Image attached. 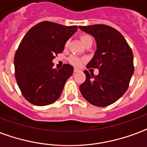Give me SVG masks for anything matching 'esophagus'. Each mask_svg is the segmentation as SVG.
Here are the masks:
<instances>
[{
	"mask_svg": "<svg viewBox=\"0 0 147 147\" xmlns=\"http://www.w3.org/2000/svg\"><path fill=\"white\" fill-rule=\"evenodd\" d=\"M78 71H80V70L78 69V68H74V72L76 73V72H78Z\"/></svg>",
	"mask_w": 147,
	"mask_h": 147,
	"instance_id": "obj_1",
	"label": "esophagus"
}]
</instances>
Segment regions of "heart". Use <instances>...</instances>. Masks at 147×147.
<instances>
[{
  "label": "heart",
  "mask_w": 147,
  "mask_h": 147,
  "mask_svg": "<svg viewBox=\"0 0 147 147\" xmlns=\"http://www.w3.org/2000/svg\"><path fill=\"white\" fill-rule=\"evenodd\" d=\"M81 40L83 42V44L84 45H86L88 43H90V42H92V38L90 36H88V35H84V36H81ZM68 45V42H67L65 46H67ZM69 61H70L71 63H72L73 65L75 66H80L81 63H82V59L80 58H79L78 56H71L69 58Z\"/></svg>",
  "instance_id": "b5f03b06"
}]
</instances>
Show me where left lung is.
<instances>
[{"mask_svg": "<svg viewBox=\"0 0 147 147\" xmlns=\"http://www.w3.org/2000/svg\"><path fill=\"white\" fill-rule=\"evenodd\" d=\"M95 38L96 51L87 67L98 68L97 76L84 71L86 80L80 90L92 105L104 107L121 98L134 73L133 53L123 36L105 24L80 26Z\"/></svg>", "mask_w": 147, "mask_h": 147, "instance_id": "obj_1", "label": "left lung"}]
</instances>
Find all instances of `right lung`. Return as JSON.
Returning a JSON list of instances; mask_svg holds the SVG:
<instances>
[{"label": "right lung", "instance_id": "obj_1", "mask_svg": "<svg viewBox=\"0 0 147 147\" xmlns=\"http://www.w3.org/2000/svg\"><path fill=\"white\" fill-rule=\"evenodd\" d=\"M77 28L76 25L43 21L22 39L14 57L15 76L22 95L32 104L49 105L59 98L73 67L64 64L56 70L52 60L63 52Z\"/></svg>", "mask_w": 147, "mask_h": 147}]
</instances>
